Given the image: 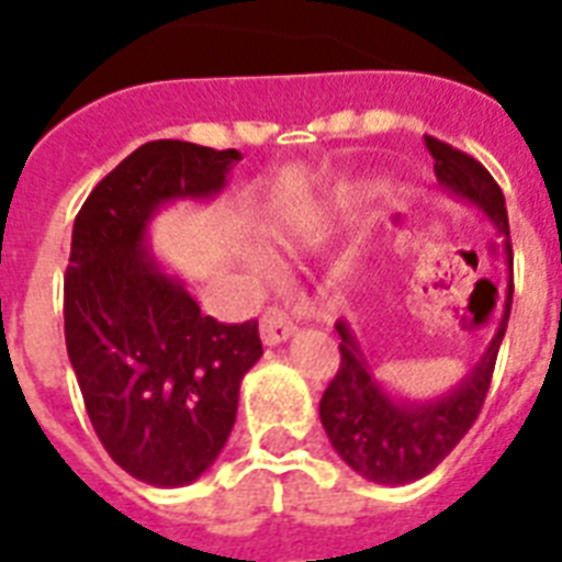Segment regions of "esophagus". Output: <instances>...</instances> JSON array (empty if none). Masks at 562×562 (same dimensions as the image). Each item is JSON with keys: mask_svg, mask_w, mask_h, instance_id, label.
I'll return each instance as SVG.
<instances>
[{"mask_svg": "<svg viewBox=\"0 0 562 562\" xmlns=\"http://www.w3.org/2000/svg\"><path fill=\"white\" fill-rule=\"evenodd\" d=\"M259 333H262V341L268 347L289 341L291 335L297 333V312H289L282 306L265 308L262 321H259Z\"/></svg>", "mask_w": 562, "mask_h": 562, "instance_id": "esophagus-1", "label": "esophagus"}]
</instances>
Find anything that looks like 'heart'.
Here are the masks:
<instances>
[{
    "label": "heart",
    "mask_w": 562,
    "mask_h": 562,
    "mask_svg": "<svg viewBox=\"0 0 562 562\" xmlns=\"http://www.w3.org/2000/svg\"><path fill=\"white\" fill-rule=\"evenodd\" d=\"M350 194H341V198H338V206H341V210H347V206H350Z\"/></svg>",
    "instance_id": "obj_1"
}]
</instances>
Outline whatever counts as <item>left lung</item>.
Wrapping results in <instances>:
<instances>
[{"label":"left lung","mask_w":562,"mask_h":562,"mask_svg":"<svg viewBox=\"0 0 562 562\" xmlns=\"http://www.w3.org/2000/svg\"><path fill=\"white\" fill-rule=\"evenodd\" d=\"M428 154L435 157V175L452 194L472 203L487 215L505 236L507 250V297L505 315L498 321L493 341L481 361L461 384L440 400L405 402L393 400L382 384L375 382L359 338L344 321L335 324L341 335V364L321 400V423L329 443L341 454L347 467L361 479L375 484H411L423 479L461 443V437L479 419L487 400L490 379L496 370V356L505 338L510 303H514V250H510V227H507L505 194L475 157L458 151L452 145L426 136Z\"/></svg>","instance_id":"8db88e82"}]
</instances>
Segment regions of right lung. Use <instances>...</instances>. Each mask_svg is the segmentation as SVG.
<instances>
[{"instance_id": "1", "label": "right lung", "mask_w": 562, "mask_h": 562, "mask_svg": "<svg viewBox=\"0 0 562 562\" xmlns=\"http://www.w3.org/2000/svg\"><path fill=\"white\" fill-rule=\"evenodd\" d=\"M241 160L180 139L139 145L83 201L64 277L66 352L108 454L151 487L201 479L227 443L259 324L201 315L145 247L162 203L212 198Z\"/></svg>"}]
</instances>
